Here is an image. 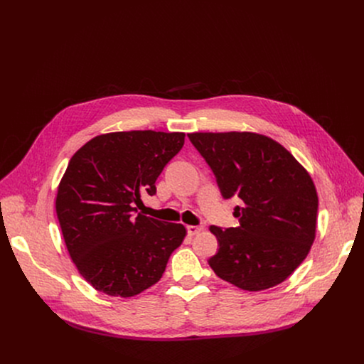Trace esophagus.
<instances>
[{
  "label": "esophagus",
  "instance_id": "esophagus-1",
  "mask_svg": "<svg viewBox=\"0 0 364 364\" xmlns=\"http://www.w3.org/2000/svg\"><path fill=\"white\" fill-rule=\"evenodd\" d=\"M201 230H203V226H187V232L190 236L198 235Z\"/></svg>",
  "mask_w": 364,
  "mask_h": 364
}]
</instances>
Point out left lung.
I'll list each match as a JSON object with an SVG mask.
<instances>
[{
    "mask_svg": "<svg viewBox=\"0 0 364 364\" xmlns=\"http://www.w3.org/2000/svg\"><path fill=\"white\" fill-rule=\"evenodd\" d=\"M222 196H237L240 226H210L219 250L215 274L245 291L284 282L306 257L317 229L318 194L309 173L275 139L256 132H193Z\"/></svg>",
    "mask_w": 364,
    "mask_h": 364,
    "instance_id": "8db88e82",
    "label": "left lung"
}]
</instances>
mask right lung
Listing matches in <instances>:
<instances>
[{
    "instance_id": "right-lung-1",
    "label": "right lung",
    "mask_w": 364,
    "mask_h": 364,
    "mask_svg": "<svg viewBox=\"0 0 364 364\" xmlns=\"http://www.w3.org/2000/svg\"><path fill=\"white\" fill-rule=\"evenodd\" d=\"M184 132L102 134L79 148L59 183L56 213L68 252L97 291L129 298L157 284L187 230L138 213L141 194L184 145Z\"/></svg>"
}]
</instances>
